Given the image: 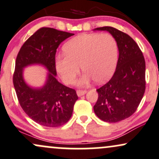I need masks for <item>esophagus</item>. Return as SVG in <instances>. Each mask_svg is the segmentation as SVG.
Instances as JSON below:
<instances>
[{"instance_id": "1", "label": "esophagus", "mask_w": 159, "mask_h": 159, "mask_svg": "<svg viewBox=\"0 0 159 159\" xmlns=\"http://www.w3.org/2000/svg\"><path fill=\"white\" fill-rule=\"evenodd\" d=\"M86 92H87L86 90H77L76 91V94H77L78 97L83 96V95L85 94Z\"/></svg>"}]
</instances>
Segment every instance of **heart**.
<instances>
[{
    "mask_svg": "<svg viewBox=\"0 0 159 159\" xmlns=\"http://www.w3.org/2000/svg\"><path fill=\"white\" fill-rule=\"evenodd\" d=\"M64 54L56 57V69L63 81L74 82L82 70L85 72L80 81L85 85L91 78L104 83L112 75L117 61V44L109 33L81 34L69 40L64 46Z\"/></svg>",
    "mask_w": 159,
    "mask_h": 159,
    "instance_id": "obj_1",
    "label": "heart"
}]
</instances>
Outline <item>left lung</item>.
I'll return each mask as SVG.
<instances>
[{
	"mask_svg": "<svg viewBox=\"0 0 159 159\" xmlns=\"http://www.w3.org/2000/svg\"><path fill=\"white\" fill-rule=\"evenodd\" d=\"M94 30H106L112 35L119 57L112 77L97 89L98 99L94 111L105 122H119L135 113L143 98L146 89L144 57L137 43L124 32L111 27Z\"/></svg>",
	"mask_w": 159,
	"mask_h": 159,
	"instance_id": "8db88e82",
	"label": "left lung"
}]
</instances>
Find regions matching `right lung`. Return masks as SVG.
<instances>
[{
    "instance_id": "right-lung-1",
    "label": "right lung",
    "mask_w": 159,
    "mask_h": 159,
    "mask_svg": "<svg viewBox=\"0 0 159 159\" xmlns=\"http://www.w3.org/2000/svg\"><path fill=\"white\" fill-rule=\"evenodd\" d=\"M74 35L53 28H40L24 42L17 56L13 74L17 98L24 112L42 126L58 127L71 117L78 97L74 89L56 78L55 56L59 44ZM35 64L48 70L46 84L41 88L30 87L23 77V68Z\"/></svg>"
}]
</instances>
